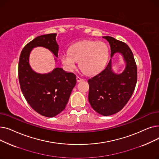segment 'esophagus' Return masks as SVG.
Instances as JSON below:
<instances>
[{
  "mask_svg": "<svg viewBox=\"0 0 159 159\" xmlns=\"http://www.w3.org/2000/svg\"><path fill=\"white\" fill-rule=\"evenodd\" d=\"M84 79H82V78L79 77V76H77V81L78 82H82V81H84Z\"/></svg>",
  "mask_w": 159,
  "mask_h": 159,
  "instance_id": "1",
  "label": "esophagus"
}]
</instances>
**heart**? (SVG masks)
<instances>
[{
	"mask_svg": "<svg viewBox=\"0 0 159 159\" xmlns=\"http://www.w3.org/2000/svg\"><path fill=\"white\" fill-rule=\"evenodd\" d=\"M108 55L107 46L103 42L82 40L72 45L70 51L63 52L61 58L70 71L76 68L77 61H79L80 69L86 74L91 75L102 70Z\"/></svg>",
	"mask_w": 159,
	"mask_h": 159,
	"instance_id": "1",
	"label": "heart"
}]
</instances>
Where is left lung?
<instances>
[{
	"label": "left lung",
	"mask_w": 159,
	"mask_h": 159,
	"mask_svg": "<svg viewBox=\"0 0 159 159\" xmlns=\"http://www.w3.org/2000/svg\"><path fill=\"white\" fill-rule=\"evenodd\" d=\"M102 37L109 42L111 58L120 53L126 64L122 73L116 74L110 59L103 71L88 80L90 105L98 113L108 116L120 111L129 101L137 84V69L133 54L126 43L110 36Z\"/></svg>",
	"instance_id": "1"
}]
</instances>
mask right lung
Listing matches in <instances>:
<instances>
[{"mask_svg":"<svg viewBox=\"0 0 159 159\" xmlns=\"http://www.w3.org/2000/svg\"><path fill=\"white\" fill-rule=\"evenodd\" d=\"M56 36L57 33H50L30 42L22 49L19 62V80L24 97L33 110L46 117H53L65 109L77 83L76 75L61 68L47 74H39L30 66V53L35 47L48 48L58 57Z\"/></svg>","mask_w":159,"mask_h":159,"instance_id":"add662e5","label":"right lung"}]
</instances>
